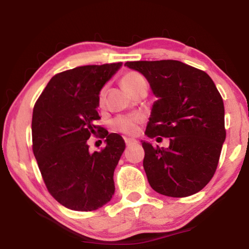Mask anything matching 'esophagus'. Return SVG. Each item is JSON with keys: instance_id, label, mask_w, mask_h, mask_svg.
Wrapping results in <instances>:
<instances>
[{"instance_id": "1", "label": "esophagus", "mask_w": 249, "mask_h": 249, "mask_svg": "<svg viewBox=\"0 0 249 249\" xmlns=\"http://www.w3.org/2000/svg\"><path fill=\"white\" fill-rule=\"evenodd\" d=\"M124 142H125V145H131V144H136L137 141L134 138H124Z\"/></svg>"}]
</instances>
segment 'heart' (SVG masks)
Masks as SVG:
<instances>
[{
    "instance_id": "b5f03b06",
    "label": "heart",
    "mask_w": 249,
    "mask_h": 249,
    "mask_svg": "<svg viewBox=\"0 0 249 249\" xmlns=\"http://www.w3.org/2000/svg\"><path fill=\"white\" fill-rule=\"evenodd\" d=\"M145 83L146 81L142 74L137 72L125 73L121 79L122 87L130 94L137 90ZM101 100H103V94H102ZM139 122H141V118L136 117V115H121V117L114 119L113 122H112V127L115 131L122 132V134L134 135L138 130Z\"/></svg>"
}]
</instances>
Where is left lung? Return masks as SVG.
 Segmentation results:
<instances>
[{"mask_svg": "<svg viewBox=\"0 0 249 249\" xmlns=\"http://www.w3.org/2000/svg\"><path fill=\"white\" fill-rule=\"evenodd\" d=\"M124 66L141 72L158 97L145 134L170 139L168 148L142 141L149 185L169 197L198 193L215 173L226 141L224 105L215 84L204 71L176 60Z\"/></svg>", "mask_w": 249, "mask_h": 249, "instance_id": "1", "label": "left lung"}]
</instances>
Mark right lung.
<instances>
[{
  "mask_svg": "<svg viewBox=\"0 0 249 249\" xmlns=\"http://www.w3.org/2000/svg\"><path fill=\"white\" fill-rule=\"evenodd\" d=\"M122 62L77 67L52 77L33 111V151L51 195L67 209L89 212L114 195V170L125 148L118 134H102L107 146L89 152L87 141L103 128L100 91Z\"/></svg>",
  "mask_w": 249,
  "mask_h": 249,
  "instance_id": "1",
  "label": "right lung"
}]
</instances>
